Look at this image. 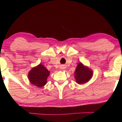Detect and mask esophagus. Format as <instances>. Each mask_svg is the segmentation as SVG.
<instances>
[{"label": "esophagus", "instance_id": "1", "mask_svg": "<svg viewBox=\"0 0 122 122\" xmlns=\"http://www.w3.org/2000/svg\"><path fill=\"white\" fill-rule=\"evenodd\" d=\"M65 68V67L64 66H61L60 67V69H64Z\"/></svg>", "mask_w": 122, "mask_h": 122}]
</instances>
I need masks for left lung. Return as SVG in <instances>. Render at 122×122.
Returning a JSON list of instances; mask_svg holds the SVG:
<instances>
[{
  "label": "left lung",
  "mask_w": 122,
  "mask_h": 122,
  "mask_svg": "<svg viewBox=\"0 0 122 122\" xmlns=\"http://www.w3.org/2000/svg\"><path fill=\"white\" fill-rule=\"evenodd\" d=\"M74 74V77L78 84H83L88 82L93 75L92 70L84 66L81 62L78 64Z\"/></svg>",
  "instance_id": "1"
}]
</instances>
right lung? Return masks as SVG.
Returning a JSON list of instances; mask_svg holds the SVG:
<instances>
[{
  "label": "right lung",
  "mask_w": 122,
  "mask_h": 122,
  "mask_svg": "<svg viewBox=\"0 0 122 122\" xmlns=\"http://www.w3.org/2000/svg\"><path fill=\"white\" fill-rule=\"evenodd\" d=\"M49 74V71L40 63L30 70L28 77L32 84L38 87H42L47 83V79Z\"/></svg>",
  "instance_id": "add662e5"
}]
</instances>
